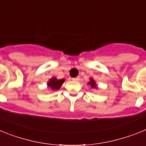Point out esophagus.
<instances>
[{
	"mask_svg": "<svg viewBox=\"0 0 146 146\" xmlns=\"http://www.w3.org/2000/svg\"><path fill=\"white\" fill-rule=\"evenodd\" d=\"M72 80H73V81H78V80H79V77H76V78H72Z\"/></svg>",
	"mask_w": 146,
	"mask_h": 146,
	"instance_id": "obj_1",
	"label": "esophagus"
}]
</instances>
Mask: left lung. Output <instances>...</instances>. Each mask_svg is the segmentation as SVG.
I'll use <instances>...</instances> for the list:
<instances>
[{
	"mask_svg": "<svg viewBox=\"0 0 146 146\" xmlns=\"http://www.w3.org/2000/svg\"><path fill=\"white\" fill-rule=\"evenodd\" d=\"M87 84L88 85H90L91 87V88H93V89H96V90H98V85L97 84H96V81L93 79V78H90V82L87 83Z\"/></svg>",
	"mask_w": 146,
	"mask_h": 146,
	"instance_id": "1",
	"label": "left lung"
}]
</instances>
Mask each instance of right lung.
<instances>
[{
	"instance_id": "obj_1",
	"label": "right lung",
	"mask_w": 146,
	"mask_h": 146,
	"mask_svg": "<svg viewBox=\"0 0 146 146\" xmlns=\"http://www.w3.org/2000/svg\"><path fill=\"white\" fill-rule=\"evenodd\" d=\"M64 81H65V79H64V78L58 79V78H56V77H52L47 83V87L51 89L53 91L59 90Z\"/></svg>"
}]
</instances>
